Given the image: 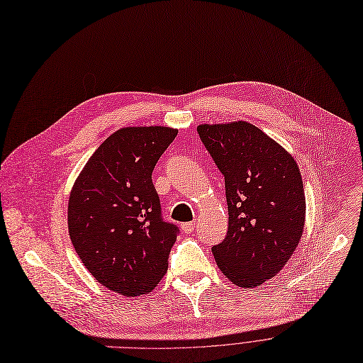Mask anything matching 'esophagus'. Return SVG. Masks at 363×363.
<instances>
[{"label":"esophagus","instance_id":"esophagus-1","mask_svg":"<svg viewBox=\"0 0 363 363\" xmlns=\"http://www.w3.org/2000/svg\"><path fill=\"white\" fill-rule=\"evenodd\" d=\"M181 228H182L184 233H191V232H194V230H195V221L184 223V224L181 225Z\"/></svg>","mask_w":363,"mask_h":363}]
</instances>
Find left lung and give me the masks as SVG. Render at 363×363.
I'll list each match as a JSON object with an SVG mask.
<instances>
[{"label":"left lung","mask_w":363,"mask_h":363,"mask_svg":"<svg viewBox=\"0 0 363 363\" xmlns=\"http://www.w3.org/2000/svg\"><path fill=\"white\" fill-rule=\"evenodd\" d=\"M196 131L225 186L228 228L213 255L230 281L253 288L284 268L303 236L306 195L298 164L246 121L201 124Z\"/></svg>","instance_id":"8db88e82"}]
</instances>
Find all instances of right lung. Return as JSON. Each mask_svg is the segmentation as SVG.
<instances>
[{
	"label": "right lung",
	"mask_w": 363,
	"mask_h": 363,
	"mask_svg": "<svg viewBox=\"0 0 363 363\" xmlns=\"http://www.w3.org/2000/svg\"><path fill=\"white\" fill-rule=\"evenodd\" d=\"M177 135L160 125L116 131L71 191L68 227L75 252L98 282L121 295L150 292L168 271L179 228L162 217L152 172Z\"/></svg>",
	"instance_id": "right-lung-1"
}]
</instances>
